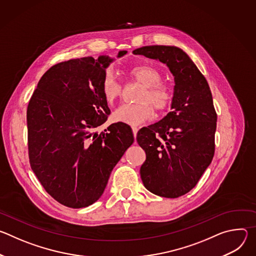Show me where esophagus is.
Wrapping results in <instances>:
<instances>
[{
    "instance_id": "1",
    "label": "esophagus",
    "mask_w": 256,
    "mask_h": 256,
    "mask_svg": "<svg viewBox=\"0 0 256 256\" xmlns=\"http://www.w3.org/2000/svg\"><path fill=\"white\" fill-rule=\"evenodd\" d=\"M132 134H134V136L136 138V132H138V128H136V126H132Z\"/></svg>"
}]
</instances>
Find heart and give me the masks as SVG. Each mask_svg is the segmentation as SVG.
Wrapping results in <instances>:
<instances>
[{
    "instance_id": "heart-1",
    "label": "heart",
    "mask_w": 256,
    "mask_h": 256,
    "mask_svg": "<svg viewBox=\"0 0 256 256\" xmlns=\"http://www.w3.org/2000/svg\"><path fill=\"white\" fill-rule=\"evenodd\" d=\"M128 77L142 86L138 102L134 105H122L112 114V120L130 126H138L153 116V108L161 112L170 105L172 93L169 87L162 81V75L158 68L149 64H138L128 70ZM101 90L105 101L114 105L122 94V86L112 72H106L102 79Z\"/></svg>"
}]
</instances>
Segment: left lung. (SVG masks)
Segmentation results:
<instances>
[{
    "label": "left lung",
    "mask_w": 256,
    "mask_h": 256,
    "mask_svg": "<svg viewBox=\"0 0 256 256\" xmlns=\"http://www.w3.org/2000/svg\"><path fill=\"white\" fill-rule=\"evenodd\" d=\"M132 54L159 60L174 76L172 112L140 128L136 142L146 153L140 169L144 188L159 196L179 198L196 186L214 154L216 112L210 89L190 56L176 46H142Z\"/></svg>",
    "instance_id": "left-lung-1"
}]
</instances>
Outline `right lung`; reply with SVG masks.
I'll return each instance as SVG.
<instances>
[{"label":"right lung","mask_w":256,"mask_h":256,"mask_svg":"<svg viewBox=\"0 0 256 256\" xmlns=\"http://www.w3.org/2000/svg\"><path fill=\"white\" fill-rule=\"evenodd\" d=\"M126 54L120 52L118 58ZM112 60L87 56L52 66L27 107L31 169L46 192L68 208L94 204L134 142L130 128L122 122L95 132L110 114L101 83Z\"/></svg>","instance_id":"1"}]
</instances>
